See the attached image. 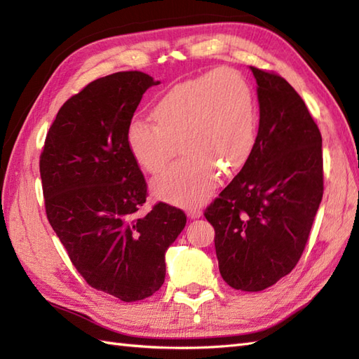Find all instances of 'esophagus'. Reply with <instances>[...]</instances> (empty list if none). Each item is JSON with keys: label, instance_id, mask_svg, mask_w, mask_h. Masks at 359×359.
Listing matches in <instances>:
<instances>
[{"label": "esophagus", "instance_id": "esophagus-1", "mask_svg": "<svg viewBox=\"0 0 359 359\" xmlns=\"http://www.w3.org/2000/svg\"><path fill=\"white\" fill-rule=\"evenodd\" d=\"M187 215L191 217V219H199L202 216V210L197 208V207H189L187 210Z\"/></svg>", "mask_w": 359, "mask_h": 359}]
</instances>
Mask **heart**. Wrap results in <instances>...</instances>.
<instances>
[{
	"mask_svg": "<svg viewBox=\"0 0 359 359\" xmlns=\"http://www.w3.org/2000/svg\"><path fill=\"white\" fill-rule=\"evenodd\" d=\"M156 123L134 118L126 144L149 174L162 172L177 143V162L152 182L160 199L182 207L201 203L228 175L245 165L257 137L253 90L238 72L222 69L172 86L152 106Z\"/></svg>",
	"mask_w": 359,
	"mask_h": 359,
	"instance_id": "heart-1",
	"label": "heart"
}]
</instances>
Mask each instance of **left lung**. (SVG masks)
Wrapping results in <instances>:
<instances>
[{"instance_id":"1","label":"left lung","mask_w":359,"mask_h":359,"mask_svg":"<svg viewBox=\"0 0 359 359\" xmlns=\"http://www.w3.org/2000/svg\"><path fill=\"white\" fill-rule=\"evenodd\" d=\"M250 69L259 100L255 148L203 215L215 226L224 280L261 292L287 276L306 248L324 193L323 137L285 79Z\"/></svg>"}]
</instances>
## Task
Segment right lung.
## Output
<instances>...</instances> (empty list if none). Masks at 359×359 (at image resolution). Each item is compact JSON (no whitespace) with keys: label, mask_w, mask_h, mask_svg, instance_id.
<instances>
[{"label":"right lung","mask_w":359,"mask_h":359,"mask_svg":"<svg viewBox=\"0 0 359 359\" xmlns=\"http://www.w3.org/2000/svg\"><path fill=\"white\" fill-rule=\"evenodd\" d=\"M140 71L116 72L72 95L40 156L46 216L88 284L123 302L154 294L165 253L187 216L165 202L140 215L148 185L126 144V128L149 86Z\"/></svg>","instance_id":"add662e5"}]
</instances>
